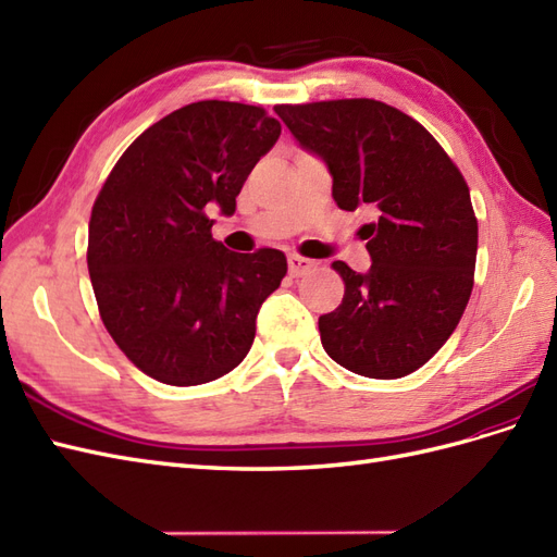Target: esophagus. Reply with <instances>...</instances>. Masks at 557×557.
Wrapping results in <instances>:
<instances>
[{"label": "esophagus", "instance_id": "34e87169", "mask_svg": "<svg viewBox=\"0 0 557 557\" xmlns=\"http://www.w3.org/2000/svg\"><path fill=\"white\" fill-rule=\"evenodd\" d=\"M312 268H315V261L304 259V256H298V253L289 256V275L292 277H301V275L310 273Z\"/></svg>", "mask_w": 557, "mask_h": 557}]
</instances>
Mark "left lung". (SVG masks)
<instances>
[{
	"mask_svg": "<svg viewBox=\"0 0 557 557\" xmlns=\"http://www.w3.org/2000/svg\"><path fill=\"white\" fill-rule=\"evenodd\" d=\"M275 112L330 169L341 209H379L362 227L372 268L332 263L346 294L318 322L326 355L369 379L417 372L445 346L473 292L478 219L461 171L417 120L372 98Z\"/></svg>",
	"mask_w": 557,
	"mask_h": 557,
	"instance_id": "1",
	"label": "left lung"
}]
</instances>
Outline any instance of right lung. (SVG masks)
Listing matches in <instances>:
<instances>
[{
  "instance_id": "right-lung-1",
  "label": "right lung",
  "mask_w": 557,
  "mask_h": 557,
  "mask_svg": "<svg viewBox=\"0 0 557 557\" xmlns=\"http://www.w3.org/2000/svg\"><path fill=\"white\" fill-rule=\"evenodd\" d=\"M280 132L263 108L190 103L143 132L98 193L87 249L96 304L120 350L154 381L199 386L247 358L287 259L227 251L209 211L233 216Z\"/></svg>"
}]
</instances>
